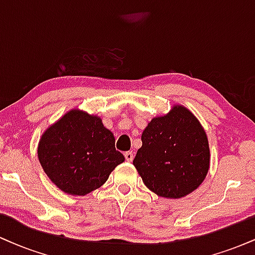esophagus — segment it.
<instances>
[{"label": "esophagus", "mask_w": 255, "mask_h": 255, "mask_svg": "<svg viewBox=\"0 0 255 255\" xmlns=\"http://www.w3.org/2000/svg\"><path fill=\"white\" fill-rule=\"evenodd\" d=\"M125 158H126V160H127V162H131V160H133V158H134L133 152H131V151L126 152V153H125Z\"/></svg>", "instance_id": "1"}]
</instances>
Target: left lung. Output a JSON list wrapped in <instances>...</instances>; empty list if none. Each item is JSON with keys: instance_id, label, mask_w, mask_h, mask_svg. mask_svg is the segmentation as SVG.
<instances>
[{"instance_id": "8db88e82", "label": "left lung", "mask_w": 255, "mask_h": 255, "mask_svg": "<svg viewBox=\"0 0 255 255\" xmlns=\"http://www.w3.org/2000/svg\"><path fill=\"white\" fill-rule=\"evenodd\" d=\"M133 164L150 191L178 199L198 188L210 168L209 140L198 119L182 105L151 120Z\"/></svg>"}]
</instances>
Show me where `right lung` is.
Listing matches in <instances>:
<instances>
[{
  "mask_svg": "<svg viewBox=\"0 0 255 255\" xmlns=\"http://www.w3.org/2000/svg\"><path fill=\"white\" fill-rule=\"evenodd\" d=\"M43 170L61 191L86 195L107 182L125 162L102 119L73 109L43 133L38 145Z\"/></svg>",
  "mask_w": 255,
  "mask_h": 255,
  "instance_id": "obj_1",
  "label": "right lung"
}]
</instances>
